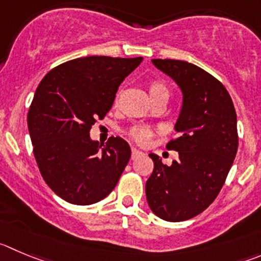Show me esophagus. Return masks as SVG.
Here are the masks:
<instances>
[{
    "mask_svg": "<svg viewBox=\"0 0 261 261\" xmlns=\"http://www.w3.org/2000/svg\"><path fill=\"white\" fill-rule=\"evenodd\" d=\"M142 155V152L138 150H136V148H132V160H135V159L140 158V156Z\"/></svg>",
    "mask_w": 261,
    "mask_h": 261,
    "instance_id": "1",
    "label": "esophagus"
}]
</instances>
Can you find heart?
<instances>
[{"instance_id": "heart-1", "label": "heart", "mask_w": 261, "mask_h": 261, "mask_svg": "<svg viewBox=\"0 0 261 261\" xmlns=\"http://www.w3.org/2000/svg\"><path fill=\"white\" fill-rule=\"evenodd\" d=\"M148 95H150L151 100L159 97V96H168L169 97V89H168L164 82L152 81L148 84ZM119 97H120V92H116L115 98H114V105L119 102ZM126 136L137 145H146L153 136V130L148 126L133 125L126 130Z\"/></svg>"}]
</instances>
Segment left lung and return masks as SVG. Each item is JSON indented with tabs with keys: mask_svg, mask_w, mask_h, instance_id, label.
<instances>
[{
	"mask_svg": "<svg viewBox=\"0 0 261 261\" xmlns=\"http://www.w3.org/2000/svg\"><path fill=\"white\" fill-rule=\"evenodd\" d=\"M152 64L177 82L183 106L175 124L178 136L166 145L179 159L166 166L150 153L153 172L146 197L159 218L183 222L209 207L222 190L237 153V115L225 87L203 69L170 59Z\"/></svg>",
	"mask_w": 261,
	"mask_h": 261,
	"instance_id": "1",
	"label": "left lung"
}]
</instances>
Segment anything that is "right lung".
<instances>
[{
    "label": "right lung",
    "mask_w": 261,
    "mask_h": 261,
    "mask_svg": "<svg viewBox=\"0 0 261 261\" xmlns=\"http://www.w3.org/2000/svg\"><path fill=\"white\" fill-rule=\"evenodd\" d=\"M143 58L88 56L44 75L28 111V128L41 175L59 197L91 205L115 188L130 159L119 137L102 146L89 137L111 109L118 87Z\"/></svg>",
    "instance_id": "right-lung-1"
}]
</instances>
